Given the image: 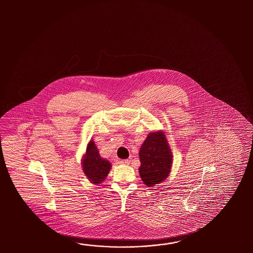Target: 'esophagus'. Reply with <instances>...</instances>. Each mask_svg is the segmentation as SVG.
I'll use <instances>...</instances> for the list:
<instances>
[{"label":"esophagus","mask_w":253,"mask_h":253,"mask_svg":"<svg viewBox=\"0 0 253 253\" xmlns=\"http://www.w3.org/2000/svg\"><path fill=\"white\" fill-rule=\"evenodd\" d=\"M120 163L122 164V165H129V163H130V160L129 159H125V160H121Z\"/></svg>","instance_id":"obj_1"}]
</instances>
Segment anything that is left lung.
Instances as JSON below:
<instances>
[{
	"mask_svg": "<svg viewBox=\"0 0 253 253\" xmlns=\"http://www.w3.org/2000/svg\"><path fill=\"white\" fill-rule=\"evenodd\" d=\"M139 174L148 187L162 183L171 172L172 151L162 131L148 134L139 151Z\"/></svg>",
	"mask_w": 253,
	"mask_h": 253,
	"instance_id": "8db88e82",
	"label": "left lung"
}]
</instances>
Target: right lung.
I'll use <instances>...</instances> for the list:
<instances>
[{"mask_svg": "<svg viewBox=\"0 0 253 253\" xmlns=\"http://www.w3.org/2000/svg\"><path fill=\"white\" fill-rule=\"evenodd\" d=\"M81 164L86 177L95 184L104 182L111 169V164L100 156L93 140H90L86 145V154L83 156Z\"/></svg>", "mask_w": 253, "mask_h": 253, "instance_id": "add662e5", "label": "right lung"}]
</instances>
